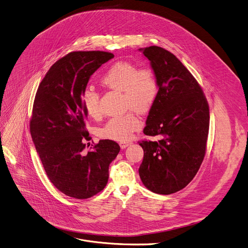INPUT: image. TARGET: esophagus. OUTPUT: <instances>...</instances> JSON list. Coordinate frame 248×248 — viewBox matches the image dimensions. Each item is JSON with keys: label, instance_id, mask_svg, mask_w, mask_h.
Segmentation results:
<instances>
[{"label": "esophagus", "instance_id": "esophagus-1", "mask_svg": "<svg viewBox=\"0 0 248 248\" xmlns=\"http://www.w3.org/2000/svg\"><path fill=\"white\" fill-rule=\"evenodd\" d=\"M131 144V142H121L120 143V147L122 149H125L127 146H129Z\"/></svg>", "mask_w": 248, "mask_h": 248}]
</instances>
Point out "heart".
<instances>
[{
	"label": "heart",
	"mask_w": 248,
	"mask_h": 248,
	"mask_svg": "<svg viewBox=\"0 0 248 248\" xmlns=\"http://www.w3.org/2000/svg\"><path fill=\"white\" fill-rule=\"evenodd\" d=\"M102 83L112 90L124 93L125 108L140 113L149 112L159 93V83L154 69L140 68L129 62L114 63L102 77ZM81 99L86 112L91 117L98 118L101 115L99 94L95 90L84 89ZM140 127V117L134 111H130L123 116L111 118L99 129V135L107 139L126 141Z\"/></svg>",
	"instance_id": "1"
}]
</instances>
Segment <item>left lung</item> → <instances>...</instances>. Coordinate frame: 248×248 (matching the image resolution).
<instances>
[{
  "mask_svg": "<svg viewBox=\"0 0 248 248\" xmlns=\"http://www.w3.org/2000/svg\"><path fill=\"white\" fill-rule=\"evenodd\" d=\"M140 51L151 62L159 83L158 97L143 131L160 140L139 142L144 151L139 175L148 189L168 195L185 188L203 162L209 103L196 79L174 54L158 46Z\"/></svg>",
  "mask_w": 248,
  "mask_h": 248,
  "instance_id": "obj_1",
  "label": "left lung"
}]
</instances>
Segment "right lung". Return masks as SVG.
<instances>
[{
    "label": "right lung",
    "mask_w": 248,
    "mask_h": 248,
    "mask_svg": "<svg viewBox=\"0 0 248 248\" xmlns=\"http://www.w3.org/2000/svg\"><path fill=\"white\" fill-rule=\"evenodd\" d=\"M114 55L104 51L71 52L47 71L35 93L30 131L50 182L63 194L87 199L107 185L118 143L100 140L84 152L91 139L81 94L90 77Z\"/></svg>",
    "instance_id": "1"
}]
</instances>
